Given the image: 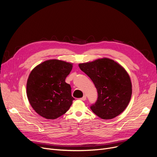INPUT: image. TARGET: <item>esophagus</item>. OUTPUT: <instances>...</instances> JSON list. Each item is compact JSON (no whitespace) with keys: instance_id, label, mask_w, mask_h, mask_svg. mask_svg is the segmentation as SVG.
<instances>
[{"instance_id":"1","label":"esophagus","mask_w":157,"mask_h":157,"mask_svg":"<svg viewBox=\"0 0 157 157\" xmlns=\"http://www.w3.org/2000/svg\"><path fill=\"white\" fill-rule=\"evenodd\" d=\"M86 95H84L83 97L81 98V101H86Z\"/></svg>"}]
</instances>
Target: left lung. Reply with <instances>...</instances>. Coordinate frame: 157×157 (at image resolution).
Masks as SVG:
<instances>
[{
    "label": "left lung",
    "mask_w": 157,
    "mask_h": 157,
    "mask_svg": "<svg viewBox=\"0 0 157 157\" xmlns=\"http://www.w3.org/2000/svg\"><path fill=\"white\" fill-rule=\"evenodd\" d=\"M90 77L98 92L90 109L98 117L110 120L124 111L130 101L132 86L129 74L119 63L108 58L79 63Z\"/></svg>",
    "instance_id": "left-lung-1"
}]
</instances>
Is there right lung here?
<instances>
[{
  "mask_svg": "<svg viewBox=\"0 0 157 157\" xmlns=\"http://www.w3.org/2000/svg\"><path fill=\"white\" fill-rule=\"evenodd\" d=\"M72 65L71 62L51 59L32 70L27 82V95L32 108L40 116L55 120L70 108L74 98L65 79Z\"/></svg>",
  "mask_w": 157,
  "mask_h": 157,
  "instance_id": "add662e5",
  "label": "right lung"
}]
</instances>
